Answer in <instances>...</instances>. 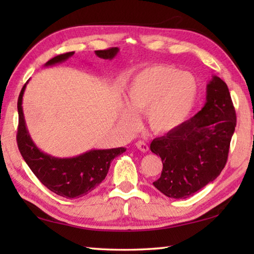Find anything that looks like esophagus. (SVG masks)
I'll list each match as a JSON object with an SVG mask.
<instances>
[{
  "label": "esophagus",
  "mask_w": 254,
  "mask_h": 254,
  "mask_svg": "<svg viewBox=\"0 0 254 254\" xmlns=\"http://www.w3.org/2000/svg\"><path fill=\"white\" fill-rule=\"evenodd\" d=\"M135 145H136V148L140 150V151H142V152H148L149 151L148 144L145 143L144 141H137V142L135 143Z\"/></svg>",
  "instance_id": "obj_1"
}]
</instances>
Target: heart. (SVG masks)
Instances as JSON below:
<instances>
[{"instance_id": "b5f03b06", "label": "heart", "mask_w": 254, "mask_h": 254, "mask_svg": "<svg viewBox=\"0 0 254 254\" xmlns=\"http://www.w3.org/2000/svg\"><path fill=\"white\" fill-rule=\"evenodd\" d=\"M198 85L189 72L170 65H156L140 71L128 86L127 107L121 111L122 126L127 131L139 127L137 114L147 113L150 128L167 133L177 127L194 106Z\"/></svg>"}]
</instances>
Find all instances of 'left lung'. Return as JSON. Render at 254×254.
Instances as JSON below:
<instances>
[{
    "mask_svg": "<svg viewBox=\"0 0 254 254\" xmlns=\"http://www.w3.org/2000/svg\"><path fill=\"white\" fill-rule=\"evenodd\" d=\"M235 127V109L227 85L213 76L203 109L150 144L163 166L153 186L167 197L184 199L212 183L226 165Z\"/></svg>",
    "mask_w": 254,
    "mask_h": 254,
    "instance_id": "1",
    "label": "left lung"
}]
</instances>
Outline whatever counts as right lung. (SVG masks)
<instances>
[{
  "label": "right lung",
  "mask_w": 254,
  "mask_h": 254,
  "mask_svg": "<svg viewBox=\"0 0 254 254\" xmlns=\"http://www.w3.org/2000/svg\"><path fill=\"white\" fill-rule=\"evenodd\" d=\"M119 53V48L113 47L105 50H96L97 57L113 59ZM75 53L62 54L47 62L46 66L59 64L71 57ZM21 89L18 98L19 126L16 142L18 148L27 162L29 168L40 180L42 185L55 194L65 198H79L94 190L109 173L112 160L126 152V148H114L105 150H91L74 158H55L44 153L36 147L25 127L22 110V97L25 89Z\"/></svg>",
  "instance_id": "1"
}]
</instances>
